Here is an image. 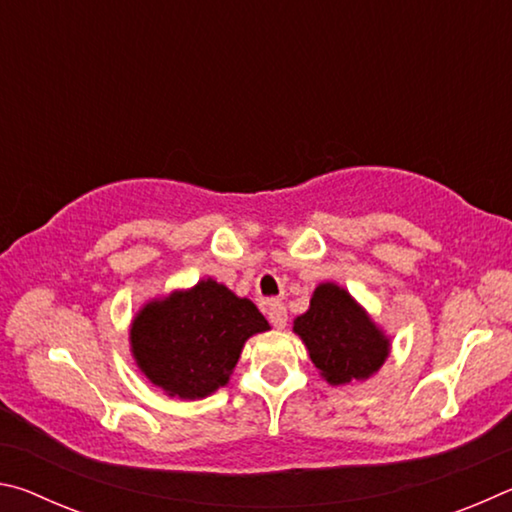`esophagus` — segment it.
Returning a JSON list of instances; mask_svg holds the SVG:
<instances>
[{"mask_svg": "<svg viewBox=\"0 0 512 512\" xmlns=\"http://www.w3.org/2000/svg\"><path fill=\"white\" fill-rule=\"evenodd\" d=\"M268 323L277 329L287 327V307H284L282 302H271V305H268Z\"/></svg>", "mask_w": 512, "mask_h": 512, "instance_id": "34e87169", "label": "esophagus"}]
</instances>
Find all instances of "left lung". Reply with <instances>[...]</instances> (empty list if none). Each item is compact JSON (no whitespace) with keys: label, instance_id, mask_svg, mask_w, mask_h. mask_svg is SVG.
Listing matches in <instances>:
<instances>
[{"label":"left lung","instance_id":"obj_1","mask_svg":"<svg viewBox=\"0 0 512 512\" xmlns=\"http://www.w3.org/2000/svg\"><path fill=\"white\" fill-rule=\"evenodd\" d=\"M293 329L320 375L334 386L370 377L388 357V339L336 284H320L309 311L296 318Z\"/></svg>","mask_w":512,"mask_h":512}]
</instances>
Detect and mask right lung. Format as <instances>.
<instances>
[{
  "label": "right lung",
  "mask_w": 512,
  "mask_h": 512,
  "mask_svg": "<svg viewBox=\"0 0 512 512\" xmlns=\"http://www.w3.org/2000/svg\"><path fill=\"white\" fill-rule=\"evenodd\" d=\"M264 329L266 318L253 302L203 280L192 291L146 305L131 343L137 366L155 386L196 400L228 381L248 336Z\"/></svg>",
  "instance_id": "obj_1"
}]
</instances>
